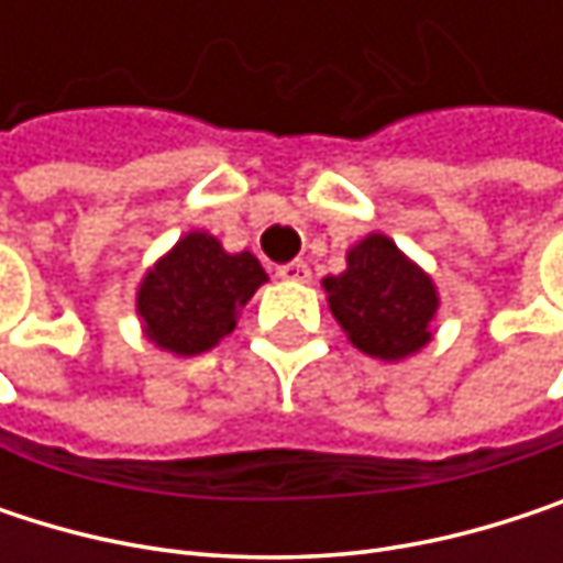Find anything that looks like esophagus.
<instances>
[{"label": "esophagus", "instance_id": "esophagus-1", "mask_svg": "<svg viewBox=\"0 0 563 563\" xmlns=\"http://www.w3.org/2000/svg\"><path fill=\"white\" fill-rule=\"evenodd\" d=\"M277 277L289 283H306L309 280V264H306V261H289V264H280V267H277Z\"/></svg>", "mask_w": 563, "mask_h": 563}]
</instances>
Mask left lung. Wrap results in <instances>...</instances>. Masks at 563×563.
Listing matches in <instances>:
<instances>
[{"mask_svg":"<svg viewBox=\"0 0 563 563\" xmlns=\"http://www.w3.org/2000/svg\"><path fill=\"white\" fill-rule=\"evenodd\" d=\"M329 306L352 345L397 362L430 342L437 289L385 234H368L349 251V271L325 280Z\"/></svg>","mask_w":563,"mask_h":563,"instance_id":"8db88e82","label":"left lung"}]
</instances>
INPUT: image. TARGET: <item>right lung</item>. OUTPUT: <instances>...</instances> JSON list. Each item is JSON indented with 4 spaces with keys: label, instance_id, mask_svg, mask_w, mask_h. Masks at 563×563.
I'll return each mask as SVG.
<instances>
[{
    "label": "right lung",
    "instance_id": "obj_1",
    "mask_svg": "<svg viewBox=\"0 0 563 563\" xmlns=\"http://www.w3.org/2000/svg\"><path fill=\"white\" fill-rule=\"evenodd\" d=\"M264 280L254 254H228L211 234L195 231L146 274L136 309L159 349L198 355L234 329L238 309Z\"/></svg>",
    "mask_w": 563,
    "mask_h": 563
}]
</instances>
